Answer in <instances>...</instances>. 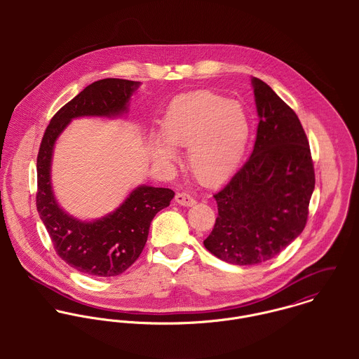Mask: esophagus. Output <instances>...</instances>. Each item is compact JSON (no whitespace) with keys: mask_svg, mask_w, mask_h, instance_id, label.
<instances>
[{"mask_svg":"<svg viewBox=\"0 0 359 359\" xmlns=\"http://www.w3.org/2000/svg\"><path fill=\"white\" fill-rule=\"evenodd\" d=\"M175 202H177L178 205H187V207H191V205H194L196 203V201H195L191 195H188L187 192H180V194H177V195H175Z\"/></svg>","mask_w":359,"mask_h":359,"instance_id":"34e87169","label":"esophagus"}]
</instances>
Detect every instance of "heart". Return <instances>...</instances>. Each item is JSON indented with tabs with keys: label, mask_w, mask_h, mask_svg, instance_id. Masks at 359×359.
<instances>
[{
	"label": "heart",
	"mask_w": 359,
	"mask_h": 359,
	"mask_svg": "<svg viewBox=\"0 0 359 359\" xmlns=\"http://www.w3.org/2000/svg\"><path fill=\"white\" fill-rule=\"evenodd\" d=\"M158 138H151L154 161L175 160V148H187L195 178L207 187L224 182L238 167L250 137V118L242 103L210 91H195L168 106Z\"/></svg>",
	"instance_id": "obj_1"
}]
</instances>
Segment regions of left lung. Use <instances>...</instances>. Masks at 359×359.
<instances>
[{"label":"left lung","instance_id":"1","mask_svg":"<svg viewBox=\"0 0 359 359\" xmlns=\"http://www.w3.org/2000/svg\"><path fill=\"white\" fill-rule=\"evenodd\" d=\"M258 127L252 156L214 194L218 215L205 248L222 261L255 265L278 256L304 229L315 188L307 135L294 110L252 79Z\"/></svg>","mask_w":359,"mask_h":359}]
</instances>
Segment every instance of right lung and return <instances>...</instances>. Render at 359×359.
<instances>
[{
  "mask_svg": "<svg viewBox=\"0 0 359 359\" xmlns=\"http://www.w3.org/2000/svg\"><path fill=\"white\" fill-rule=\"evenodd\" d=\"M140 86V81L103 79L86 87L52 117L37 156V211L55 252L66 264L91 276H116L135 262L145 248L154 215L170 205L174 192L140 185L114 211L81 221L66 212L53 195V148L73 118H113L127 113L131 95Z\"/></svg>",
  "mask_w": 359,
  "mask_h": 359,
  "instance_id": "1",
  "label": "right lung"
}]
</instances>
